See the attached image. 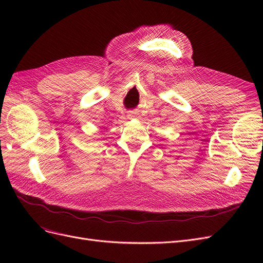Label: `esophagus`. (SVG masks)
Listing matches in <instances>:
<instances>
[{
  "label": "esophagus",
  "instance_id": "34e87169",
  "mask_svg": "<svg viewBox=\"0 0 263 263\" xmlns=\"http://www.w3.org/2000/svg\"><path fill=\"white\" fill-rule=\"evenodd\" d=\"M136 116H137L136 112H129L128 115H127V117H128V118H134V117H136Z\"/></svg>",
  "mask_w": 263,
  "mask_h": 263
}]
</instances>
